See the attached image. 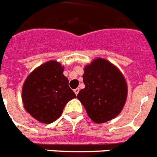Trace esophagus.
Wrapping results in <instances>:
<instances>
[{
  "mask_svg": "<svg viewBox=\"0 0 157 157\" xmlns=\"http://www.w3.org/2000/svg\"><path fill=\"white\" fill-rule=\"evenodd\" d=\"M74 91V93H75V94L77 95L78 94V92H79V89H78H78H75Z\"/></svg>",
  "mask_w": 157,
  "mask_h": 157,
  "instance_id": "esophagus-1",
  "label": "esophagus"
}]
</instances>
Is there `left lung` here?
<instances>
[{
	"mask_svg": "<svg viewBox=\"0 0 157 157\" xmlns=\"http://www.w3.org/2000/svg\"><path fill=\"white\" fill-rule=\"evenodd\" d=\"M84 89L78 99L89 117L102 124L120 115L126 102L128 88L121 70L106 59L97 58L84 67Z\"/></svg>",
	"mask_w": 157,
	"mask_h": 157,
	"instance_id": "obj_1",
	"label": "left lung"
}]
</instances>
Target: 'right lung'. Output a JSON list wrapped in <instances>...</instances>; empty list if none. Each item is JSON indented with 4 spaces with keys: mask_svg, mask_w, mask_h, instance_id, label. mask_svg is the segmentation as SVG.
<instances>
[{
    "mask_svg": "<svg viewBox=\"0 0 157 157\" xmlns=\"http://www.w3.org/2000/svg\"><path fill=\"white\" fill-rule=\"evenodd\" d=\"M63 69L59 62L50 60L35 68L24 82V108L41 123H52L61 116L66 104L76 98Z\"/></svg>",
    "mask_w": 157,
    "mask_h": 157,
    "instance_id": "add662e5",
    "label": "right lung"
}]
</instances>
